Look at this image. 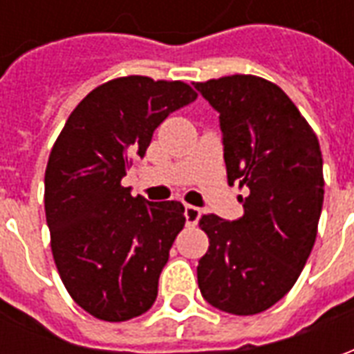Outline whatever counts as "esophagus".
<instances>
[{"label": "esophagus", "instance_id": "obj_1", "mask_svg": "<svg viewBox=\"0 0 354 354\" xmlns=\"http://www.w3.org/2000/svg\"><path fill=\"white\" fill-rule=\"evenodd\" d=\"M184 216L187 225H197V222H199L201 218V210L197 207H192V205H185Z\"/></svg>", "mask_w": 354, "mask_h": 354}]
</instances>
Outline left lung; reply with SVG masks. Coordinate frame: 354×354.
I'll return each instance as SVG.
<instances>
[{"label": "left lung", "mask_w": 354, "mask_h": 354, "mask_svg": "<svg viewBox=\"0 0 354 354\" xmlns=\"http://www.w3.org/2000/svg\"><path fill=\"white\" fill-rule=\"evenodd\" d=\"M220 113L230 185L245 187L235 222L203 214L208 250L197 281L231 315L269 309L296 284L317 239L324 176L319 140L281 87L256 75L195 83Z\"/></svg>", "instance_id": "left-lung-1"}]
</instances>
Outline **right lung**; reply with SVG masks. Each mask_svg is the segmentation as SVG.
Wrapping results in <instances>:
<instances>
[{
  "label": "right lung",
  "mask_w": 354,
  "mask_h": 354,
  "mask_svg": "<svg viewBox=\"0 0 354 354\" xmlns=\"http://www.w3.org/2000/svg\"><path fill=\"white\" fill-rule=\"evenodd\" d=\"M197 98L184 81L127 75L102 83L75 106L50 149L45 216L68 294L106 322L146 313L169 250L185 223L178 201L132 197L121 180L153 131Z\"/></svg>",
  "instance_id": "obj_1"
}]
</instances>
